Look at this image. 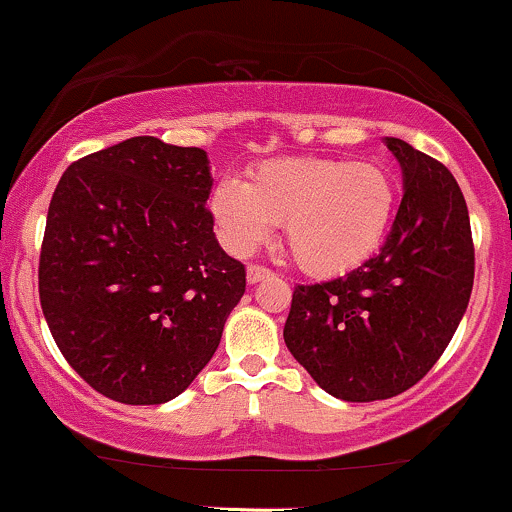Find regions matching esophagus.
I'll list each match as a JSON object with an SVG mask.
<instances>
[{"mask_svg": "<svg viewBox=\"0 0 512 512\" xmlns=\"http://www.w3.org/2000/svg\"><path fill=\"white\" fill-rule=\"evenodd\" d=\"M274 276L272 269L260 267V264H248V284H260V281Z\"/></svg>", "mask_w": 512, "mask_h": 512, "instance_id": "34e87169", "label": "esophagus"}]
</instances>
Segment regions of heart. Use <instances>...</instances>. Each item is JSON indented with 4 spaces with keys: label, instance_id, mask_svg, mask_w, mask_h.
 Returning <instances> with one entry per match:
<instances>
[{
    "label": "heart",
    "instance_id": "heart-1",
    "mask_svg": "<svg viewBox=\"0 0 512 512\" xmlns=\"http://www.w3.org/2000/svg\"><path fill=\"white\" fill-rule=\"evenodd\" d=\"M397 185L383 166L346 158H272L250 180L223 178L209 199L216 233L245 257L284 223L291 257L305 274L339 276L368 262L385 243Z\"/></svg>",
    "mask_w": 512,
    "mask_h": 512
}]
</instances>
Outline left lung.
<instances>
[{"mask_svg":"<svg viewBox=\"0 0 512 512\" xmlns=\"http://www.w3.org/2000/svg\"><path fill=\"white\" fill-rule=\"evenodd\" d=\"M404 195L378 255L349 274L296 286L284 342L310 378L344 402L409 390L460 325L474 243L460 185L436 158L395 137Z\"/></svg>","mask_w":512,"mask_h":512,"instance_id":"left-lung-1","label":"left lung"}]
</instances>
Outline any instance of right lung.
Instances as JSON below:
<instances>
[{"instance_id": "right-lung-1", "label": "right lung", "mask_w": 512, "mask_h": 512, "mask_svg": "<svg viewBox=\"0 0 512 512\" xmlns=\"http://www.w3.org/2000/svg\"><path fill=\"white\" fill-rule=\"evenodd\" d=\"M207 151L132 137L57 182L38 291L62 356L122 404H163L214 356L245 293L207 199Z\"/></svg>"}]
</instances>
